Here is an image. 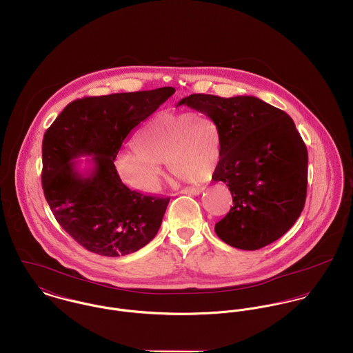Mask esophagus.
<instances>
[{"label": "esophagus", "instance_id": "1", "mask_svg": "<svg viewBox=\"0 0 353 353\" xmlns=\"http://www.w3.org/2000/svg\"><path fill=\"white\" fill-rule=\"evenodd\" d=\"M204 191V187H187L181 192L187 195H200Z\"/></svg>", "mask_w": 353, "mask_h": 353}]
</instances>
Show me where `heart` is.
Here are the masks:
<instances>
[{
    "label": "heart",
    "instance_id": "b5f03b06",
    "mask_svg": "<svg viewBox=\"0 0 353 353\" xmlns=\"http://www.w3.org/2000/svg\"><path fill=\"white\" fill-rule=\"evenodd\" d=\"M121 153L117 168L121 179L141 192H156L162 168L190 180L215 170L221 157V137L215 123L201 112H163L143 125Z\"/></svg>",
    "mask_w": 353,
    "mask_h": 353
}]
</instances>
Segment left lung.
Masks as SVG:
<instances>
[{
    "label": "left lung",
    "mask_w": 353,
    "mask_h": 353,
    "mask_svg": "<svg viewBox=\"0 0 353 353\" xmlns=\"http://www.w3.org/2000/svg\"><path fill=\"white\" fill-rule=\"evenodd\" d=\"M188 105L211 119L221 137L214 181L229 187L234 205L215 225L228 245L257 250L285 234L307 192V149L294 120L253 96L191 94Z\"/></svg>",
    "instance_id": "left-lung-1"
}]
</instances>
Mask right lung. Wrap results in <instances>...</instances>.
I'll return each instance as SVG.
<instances>
[{
  "label": "right lung",
  "instance_id": "right-lung-1",
  "mask_svg": "<svg viewBox=\"0 0 353 353\" xmlns=\"http://www.w3.org/2000/svg\"><path fill=\"white\" fill-rule=\"evenodd\" d=\"M173 93L174 88L165 86L79 99L46 131L44 197L61 228L89 252L125 256L157 234L170 197L130 190L119 177L115 158L131 131ZM82 155L92 156L88 175L72 161Z\"/></svg>",
  "mask_w": 353,
  "mask_h": 353
}]
</instances>
